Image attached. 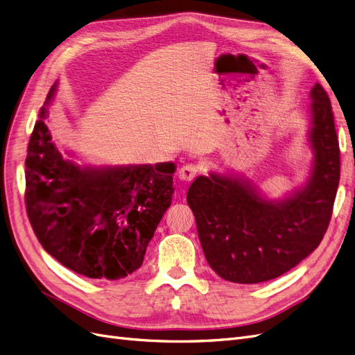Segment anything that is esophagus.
<instances>
[{"label":"esophagus","mask_w":355,"mask_h":355,"mask_svg":"<svg viewBox=\"0 0 355 355\" xmlns=\"http://www.w3.org/2000/svg\"><path fill=\"white\" fill-rule=\"evenodd\" d=\"M198 173V167L196 164H187V166H182L179 170V179L185 180V182H191L194 179Z\"/></svg>","instance_id":"esophagus-1"}]
</instances>
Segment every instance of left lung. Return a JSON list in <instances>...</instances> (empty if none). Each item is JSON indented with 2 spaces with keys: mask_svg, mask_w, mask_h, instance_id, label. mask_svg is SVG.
Wrapping results in <instances>:
<instances>
[{
  "mask_svg": "<svg viewBox=\"0 0 355 355\" xmlns=\"http://www.w3.org/2000/svg\"><path fill=\"white\" fill-rule=\"evenodd\" d=\"M313 173L282 201L262 198L241 179L210 173L188 191L204 256L223 280L256 284L292 270L323 240L340 175L331 103L317 83L311 90Z\"/></svg>",
  "mask_w": 355,
  "mask_h": 355,
  "instance_id": "8db88e82",
  "label": "left lung"
}]
</instances>
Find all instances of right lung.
Wrapping results in <instances>:
<instances>
[{"instance_id":"1","label":"right lung","mask_w":355,"mask_h":355,"mask_svg":"<svg viewBox=\"0 0 355 355\" xmlns=\"http://www.w3.org/2000/svg\"><path fill=\"white\" fill-rule=\"evenodd\" d=\"M56 92H49L46 105ZM29 137L26 213L44 250L73 272L120 280L141 268L148 243L170 207L173 163L81 167L62 157L46 124Z\"/></svg>"}]
</instances>
